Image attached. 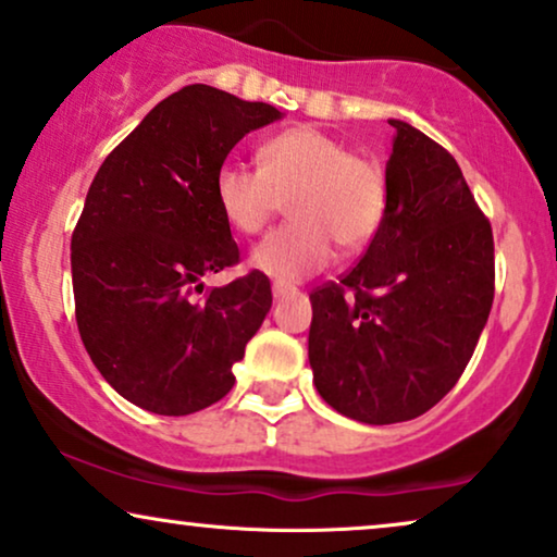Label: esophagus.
Masks as SVG:
<instances>
[{
  "label": "esophagus",
  "mask_w": 557,
  "mask_h": 557,
  "mask_svg": "<svg viewBox=\"0 0 557 557\" xmlns=\"http://www.w3.org/2000/svg\"><path fill=\"white\" fill-rule=\"evenodd\" d=\"M294 292H296L294 286H288V284H281V281H276V284H273V299H284V296L294 294Z\"/></svg>",
  "instance_id": "obj_1"
}]
</instances>
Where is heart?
<instances>
[{
	"label": "heart",
	"mask_w": 557,
	"mask_h": 557,
	"mask_svg": "<svg viewBox=\"0 0 557 557\" xmlns=\"http://www.w3.org/2000/svg\"><path fill=\"white\" fill-rule=\"evenodd\" d=\"M258 169L222 161L214 171V201L225 222L258 235L288 207L292 220L252 250V265L276 281H299L330 263L335 245L366 248L386 212V178L379 165L348 150L320 127L299 125L269 137Z\"/></svg>",
	"instance_id": "b5f03b06"
}]
</instances>
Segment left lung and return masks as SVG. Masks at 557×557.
I'll use <instances>...</instances> for the list:
<instances>
[{"label":"left lung","mask_w":557,"mask_h":557,"mask_svg":"<svg viewBox=\"0 0 557 557\" xmlns=\"http://www.w3.org/2000/svg\"><path fill=\"white\" fill-rule=\"evenodd\" d=\"M396 127L386 212L360 261L317 286L309 366L324 401L366 424L407 422L463 375L494 305V235L455 158Z\"/></svg>","instance_id":"8db88e82"}]
</instances>
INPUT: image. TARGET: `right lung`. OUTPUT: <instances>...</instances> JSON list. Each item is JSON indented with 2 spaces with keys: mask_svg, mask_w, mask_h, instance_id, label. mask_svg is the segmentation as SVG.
I'll use <instances>...</instances> for the list:
<instances>
[{
  "mask_svg": "<svg viewBox=\"0 0 557 557\" xmlns=\"http://www.w3.org/2000/svg\"><path fill=\"white\" fill-rule=\"evenodd\" d=\"M276 107L207 84L146 114L97 171L71 235L76 324L120 396L165 417L220 401L233 366L271 309L261 271L207 288L205 273L240 261L214 201V171Z\"/></svg>",
  "mask_w": 557,
  "mask_h": 557,
  "instance_id": "add662e5",
  "label": "right lung"
}]
</instances>
